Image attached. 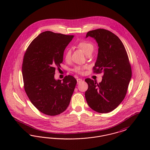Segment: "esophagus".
<instances>
[{
	"label": "esophagus",
	"instance_id": "esophagus-1",
	"mask_svg": "<svg viewBox=\"0 0 150 150\" xmlns=\"http://www.w3.org/2000/svg\"><path fill=\"white\" fill-rule=\"evenodd\" d=\"M83 81V80L81 79H77V82H78V83H80L81 81Z\"/></svg>",
	"mask_w": 150,
	"mask_h": 150
}]
</instances>
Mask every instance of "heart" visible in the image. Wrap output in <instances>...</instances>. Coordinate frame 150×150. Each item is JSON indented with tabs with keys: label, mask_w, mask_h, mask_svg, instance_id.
<instances>
[{
	"label": "heart",
	"mask_w": 150,
	"mask_h": 150,
	"mask_svg": "<svg viewBox=\"0 0 150 150\" xmlns=\"http://www.w3.org/2000/svg\"><path fill=\"white\" fill-rule=\"evenodd\" d=\"M77 46L79 48L83 50L87 56L91 54L94 50L93 43L88 40H81L77 43ZM71 58V51L69 50H65L64 53V59L66 61H69ZM86 69L85 66H78L75 67L74 71L79 74H82L84 70Z\"/></svg>",
	"instance_id": "1"
}]
</instances>
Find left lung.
<instances>
[{
    "mask_svg": "<svg viewBox=\"0 0 150 150\" xmlns=\"http://www.w3.org/2000/svg\"><path fill=\"white\" fill-rule=\"evenodd\" d=\"M93 38L98 43V53L93 67L94 73L103 72L98 84L91 79L85 80L88 88L85 93L88 106L99 113L113 111L124 99L132 78L128 56L120 39L105 29L89 31L86 38Z\"/></svg>",
    "mask_w": 150,
    "mask_h": 150,
    "instance_id": "8db88e82",
    "label": "left lung"
}]
</instances>
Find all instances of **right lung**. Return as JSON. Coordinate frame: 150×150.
Instances as JSON below:
<instances>
[{
  "label": "right lung",
  "mask_w": 150,
  "mask_h": 150,
  "mask_svg": "<svg viewBox=\"0 0 150 150\" xmlns=\"http://www.w3.org/2000/svg\"><path fill=\"white\" fill-rule=\"evenodd\" d=\"M74 36L44 31L32 41L24 54L25 91L33 105L44 114H60L70 102L76 80L68 75L61 81L54 79V74L56 69L61 67L64 50Z\"/></svg>",
  "instance_id": "right-lung-1"
}]
</instances>
